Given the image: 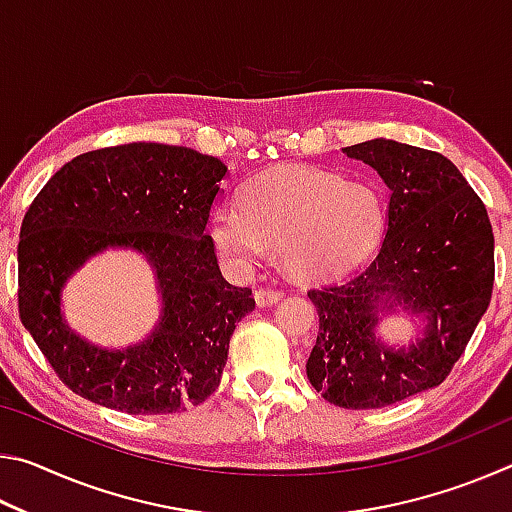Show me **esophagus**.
Instances as JSON below:
<instances>
[{"mask_svg":"<svg viewBox=\"0 0 512 512\" xmlns=\"http://www.w3.org/2000/svg\"><path fill=\"white\" fill-rule=\"evenodd\" d=\"M282 298V291L280 289H257L255 291V302L259 307H268V305H275L277 300Z\"/></svg>","mask_w":512,"mask_h":512,"instance_id":"esophagus-1","label":"esophagus"}]
</instances>
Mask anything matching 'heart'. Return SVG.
Listing matches in <instances>:
<instances>
[{
    "label": "heart",
    "mask_w": 512,
    "mask_h": 512,
    "mask_svg": "<svg viewBox=\"0 0 512 512\" xmlns=\"http://www.w3.org/2000/svg\"><path fill=\"white\" fill-rule=\"evenodd\" d=\"M384 232L386 203L375 187L314 167L259 173L241 192V207L221 205L210 216L214 246L232 266L253 268L268 246H280L300 280L348 273L375 253Z\"/></svg>",
    "instance_id": "heart-1"
}]
</instances>
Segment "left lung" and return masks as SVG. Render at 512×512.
Returning a JSON list of instances; mask_svg holds the SVG:
<instances>
[{"instance_id": "1", "label": "left lung", "mask_w": 512, "mask_h": 512, "mask_svg": "<svg viewBox=\"0 0 512 512\" xmlns=\"http://www.w3.org/2000/svg\"><path fill=\"white\" fill-rule=\"evenodd\" d=\"M384 180L388 225L372 262L311 289L318 336L309 384L343 409H381L443 384L490 305L495 237L481 198L452 160L386 137L345 146ZM421 320L419 339L393 346L388 313Z\"/></svg>"}]
</instances>
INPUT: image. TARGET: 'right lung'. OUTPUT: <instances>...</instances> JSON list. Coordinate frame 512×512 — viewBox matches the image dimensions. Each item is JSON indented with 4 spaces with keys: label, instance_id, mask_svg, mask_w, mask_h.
Returning a JSON list of instances; mask_svg holds the SVG:
<instances>
[{
    "label": "right lung",
    "instance_id": "obj_1",
    "mask_svg": "<svg viewBox=\"0 0 512 512\" xmlns=\"http://www.w3.org/2000/svg\"><path fill=\"white\" fill-rule=\"evenodd\" d=\"M228 167L187 146L133 142L83 153L40 189L17 244L22 325L65 386L131 415L185 411L210 397L253 291L221 275L205 235ZM154 268L163 305L142 342L101 349L62 316L69 276L106 249Z\"/></svg>",
    "mask_w": 512,
    "mask_h": 512
}]
</instances>
